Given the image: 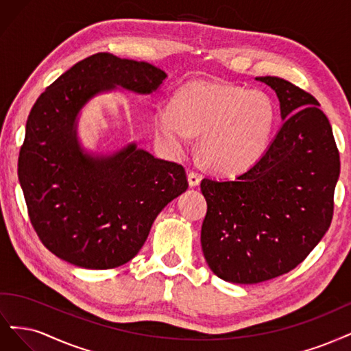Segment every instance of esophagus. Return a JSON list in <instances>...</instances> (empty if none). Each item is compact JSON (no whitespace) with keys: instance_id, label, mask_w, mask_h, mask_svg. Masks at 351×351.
<instances>
[{"instance_id":"34e87169","label":"esophagus","mask_w":351,"mask_h":351,"mask_svg":"<svg viewBox=\"0 0 351 351\" xmlns=\"http://www.w3.org/2000/svg\"><path fill=\"white\" fill-rule=\"evenodd\" d=\"M201 180V176L197 173V172H189L188 173V182H189V186H197L199 184Z\"/></svg>"}]
</instances>
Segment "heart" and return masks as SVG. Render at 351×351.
<instances>
[{"mask_svg": "<svg viewBox=\"0 0 351 351\" xmlns=\"http://www.w3.org/2000/svg\"><path fill=\"white\" fill-rule=\"evenodd\" d=\"M274 123V108L259 90L195 82L159 105L153 115L154 137L169 157L188 152L199 135V152L208 167L221 173L241 172L263 153Z\"/></svg>", "mask_w": 351, "mask_h": 351, "instance_id": "1", "label": "heart"}]
</instances>
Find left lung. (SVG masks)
Instances as JSON below:
<instances>
[{
    "instance_id": "left-lung-1",
    "label": "left lung",
    "mask_w": 351,
    "mask_h": 351,
    "mask_svg": "<svg viewBox=\"0 0 351 351\" xmlns=\"http://www.w3.org/2000/svg\"><path fill=\"white\" fill-rule=\"evenodd\" d=\"M276 90L282 125L252 167L233 180L204 178L207 214L201 246L211 271L236 285L289 273L330 228L340 154L331 123L311 93L280 77H256Z\"/></svg>"
}]
</instances>
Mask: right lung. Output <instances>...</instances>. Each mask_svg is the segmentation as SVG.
Listing matches in <instances>:
<instances>
[{
	"label": "right lung",
	"mask_w": 351,
	"mask_h": 351,
	"mask_svg": "<svg viewBox=\"0 0 351 351\" xmlns=\"http://www.w3.org/2000/svg\"><path fill=\"white\" fill-rule=\"evenodd\" d=\"M166 78L152 64L99 52L73 65L33 105L19 154L30 223L53 255L88 269L127 264L154 219L188 188L182 165L135 144L92 157L77 143V115L95 95L121 86L152 93Z\"/></svg>",
	"instance_id": "1"
}]
</instances>
